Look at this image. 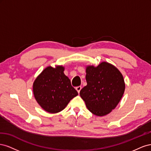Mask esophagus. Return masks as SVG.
Here are the masks:
<instances>
[{"label":"esophagus","instance_id":"obj_1","mask_svg":"<svg viewBox=\"0 0 151 151\" xmlns=\"http://www.w3.org/2000/svg\"><path fill=\"white\" fill-rule=\"evenodd\" d=\"M81 88H81V86H77L76 89V90H77V92H78V93H80V91L81 90Z\"/></svg>","mask_w":151,"mask_h":151}]
</instances>
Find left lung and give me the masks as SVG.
Here are the masks:
<instances>
[{
  "instance_id": "obj_1",
  "label": "left lung",
  "mask_w": 151,
  "mask_h": 151,
  "mask_svg": "<svg viewBox=\"0 0 151 151\" xmlns=\"http://www.w3.org/2000/svg\"><path fill=\"white\" fill-rule=\"evenodd\" d=\"M87 85L80 96L89 110L96 116L108 115L115 109L124 93L122 73L111 63L103 62L97 67H86Z\"/></svg>"
}]
</instances>
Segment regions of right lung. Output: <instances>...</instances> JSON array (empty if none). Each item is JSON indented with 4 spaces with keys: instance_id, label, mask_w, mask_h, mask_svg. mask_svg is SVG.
I'll return each mask as SVG.
<instances>
[{
    "instance_id": "right-lung-1",
    "label": "right lung",
    "mask_w": 151,
    "mask_h": 151,
    "mask_svg": "<svg viewBox=\"0 0 151 151\" xmlns=\"http://www.w3.org/2000/svg\"><path fill=\"white\" fill-rule=\"evenodd\" d=\"M62 65L53 68L48 66L36 77L33 86V94L36 101L44 110L56 113L64 109L70 100L78 95L71 85L70 80Z\"/></svg>"
}]
</instances>
